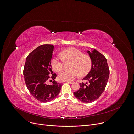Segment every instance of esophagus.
Masks as SVG:
<instances>
[{"mask_svg":"<svg viewBox=\"0 0 134 134\" xmlns=\"http://www.w3.org/2000/svg\"><path fill=\"white\" fill-rule=\"evenodd\" d=\"M67 82L69 83H70V84H73L74 83V82L73 81H67Z\"/></svg>","mask_w":134,"mask_h":134,"instance_id":"obj_1","label":"esophagus"}]
</instances>
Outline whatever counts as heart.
<instances>
[{"mask_svg":"<svg viewBox=\"0 0 134 134\" xmlns=\"http://www.w3.org/2000/svg\"><path fill=\"white\" fill-rule=\"evenodd\" d=\"M61 57L64 61H71L70 70L61 72L58 78L60 81H73L77 77L86 75L92 68V60L91 57L74 48H69L63 51L60 53ZM52 69L56 72H60L63 68L62 60L59 57H54L51 61Z\"/></svg>","mask_w":134,"mask_h":134,"instance_id":"obj_1","label":"heart"}]
</instances>
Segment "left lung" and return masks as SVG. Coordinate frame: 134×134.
<instances>
[{"label": "left lung", "mask_w": 134, "mask_h": 134, "mask_svg": "<svg viewBox=\"0 0 134 134\" xmlns=\"http://www.w3.org/2000/svg\"><path fill=\"white\" fill-rule=\"evenodd\" d=\"M92 60V68L83 79L88 83L80 84L78 91L74 96L84 103H91L98 99L104 91L109 75V69L105 56L96 50L87 51Z\"/></svg>", "instance_id": "obj_1"}]
</instances>
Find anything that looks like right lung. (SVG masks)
Masks as SVG:
<instances>
[{
  "mask_svg": "<svg viewBox=\"0 0 134 134\" xmlns=\"http://www.w3.org/2000/svg\"><path fill=\"white\" fill-rule=\"evenodd\" d=\"M54 47L50 44L41 45L32 51L27 57L24 69L25 81L30 94L41 102H49L59 94L62 84L54 79L51 61ZM50 78L53 84L48 85L46 81Z\"/></svg>",
  "mask_w": 134,
  "mask_h": 134,
  "instance_id": "1",
  "label": "right lung"
}]
</instances>
